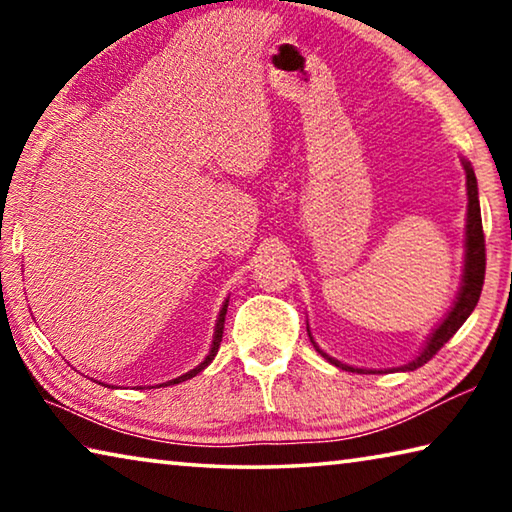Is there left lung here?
<instances>
[{
  "label": "left lung",
  "mask_w": 512,
  "mask_h": 512,
  "mask_svg": "<svg viewBox=\"0 0 512 512\" xmlns=\"http://www.w3.org/2000/svg\"><path fill=\"white\" fill-rule=\"evenodd\" d=\"M463 167H465V176H467V198H470V205H467V241H465L467 253H465L463 287H461V293H458L454 309L449 311V316L443 320V323H440L436 332L431 334L427 348L422 350L418 359L411 361L409 366H404L402 370H415V368L424 366V363H427L433 354L443 348V345L458 332V327L465 323L467 316L472 314L476 302H479V298H481V289H483V280H485V237H483V223H481L479 192H476V176H474L472 167L467 162H463ZM311 343H314V339H311ZM314 348L323 354V357H327V354L320 350L316 343H314ZM327 359L332 361L334 366H341L343 370L354 372V368L345 366V363L334 361L332 357H327Z\"/></svg>",
  "instance_id": "8db88e82"
}]
</instances>
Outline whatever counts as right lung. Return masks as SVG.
Masks as SVG:
<instances>
[{
  "mask_svg": "<svg viewBox=\"0 0 512 512\" xmlns=\"http://www.w3.org/2000/svg\"><path fill=\"white\" fill-rule=\"evenodd\" d=\"M225 314H228V302H225L223 309H221V314H219V320H216V332H214V343H212V350H210V354H207V357H205V361L201 363V366H196L194 370H189L187 375H183V377H178V379H173V381H167V384H180V381H187V379H192V377H196L198 372H201L205 366H210L212 359L216 357V352H219V345H221V341H223V325H225ZM167 384H164V386H167ZM160 386H162V384H160Z\"/></svg>",
  "mask_w": 512,
  "mask_h": 512,
  "instance_id": "obj_1",
  "label": "right lung"
}]
</instances>
